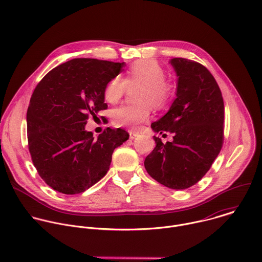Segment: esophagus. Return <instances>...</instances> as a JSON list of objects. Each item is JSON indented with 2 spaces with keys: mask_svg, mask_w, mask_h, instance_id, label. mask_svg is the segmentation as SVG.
Wrapping results in <instances>:
<instances>
[{
  "mask_svg": "<svg viewBox=\"0 0 262 262\" xmlns=\"http://www.w3.org/2000/svg\"><path fill=\"white\" fill-rule=\"evenodd\" d=\"M128 133H129V137H130L132 140H134L136 137H138V136L140 135L138 132H135V130H133V129L128 130Z\"/></svg>",
  "mask_w": 262,
  "mask_h": 262,
  "instance_id": "1",
  "label": "esophagus"
}]
</instances>
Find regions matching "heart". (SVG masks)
<instances>
[{
  "mask_svg": "<svg viewBox=\"0 0 262 262\" xmlns=\"http://www.w3.org/2000/svg\"><path fill=\"white\" fill-rule=\"evenodd\" d=\"M164 69L153 59L135 61L126 71L124 78L115 76L109 80L104 90L105 100L110 104H117L125 95L127 87H139L135 92L132 105H124L113 113L116 125L139 127L148 120L151 105L160 109L164 107L173 94V86L165 78Z\"/></svg>",
  "mask_w": 262,
  "mask_h": 262,
  "instance_id": "heart-1",
  "label": "heart"
}]
</instances>
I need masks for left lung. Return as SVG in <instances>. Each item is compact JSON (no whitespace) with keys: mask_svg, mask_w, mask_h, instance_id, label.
Instances as JSON below:
<instances>
[{"mask_svg":"<svg viewBox=\"0 0 262 262\" xmlns=\"http://www.w3.org/2000/svg\"><path fill=\"white\" fill-rule=\"evenodd\" d=\"M177 91L168 111L151 124L154 133L172 134L163 144L153 136L155 148L144 161L149 175L171 189L196 184L210 169L223 143L224 104L219 86L203 64L171 58Z\"/></svg>","mask_w":262,"mask_h":262,"instance_id":"left-lung-1","label":"left lung"}]
</instances>
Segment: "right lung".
Here are the masks:
<instances>
[{
    "label": "right lung",
    "mask_w": 262,
    "mask_h": 262,
    "mask_svg": "<svg viewBox=\"0 0 262 262\" xmlns=\"http://www.w3.org/2000/svg\"><path fill=\"white\" fill-rule=\"evenodd\" d=\"M125 62L74 58L51 70L35 89L27 113L29 149L40 177L52 189L78 194L110 168L115 148L128 140L108 127L96 139L87 119L107 109L106 84Z\"/></svg>",
    "instance_id": "1"
}]
</instances>
